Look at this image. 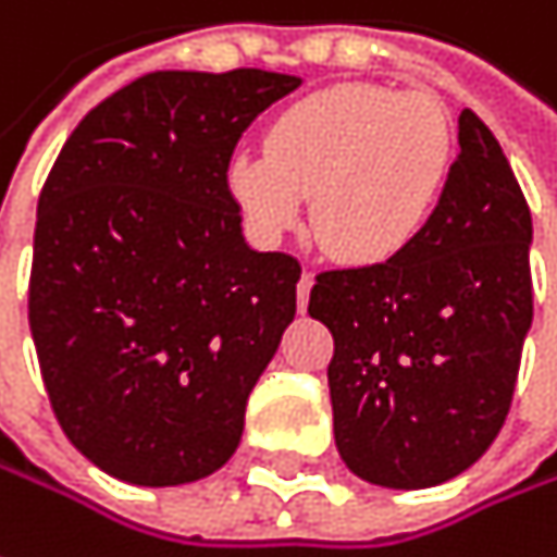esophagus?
Segmentation results:
<instances>
[{"mask_svg": "<svg viewBox=\"0 0 557 557\" xmlns=\"http://www.w3.org/2000/svg\"><path fill=\"white\" fill-rule=\"evenodd\" d=\"M312 283H315L312 271H306V274L299 277V283H296V299H299V312H306V306H309V293H312Z\"/></svg>", "mask_w": 557, "mask_h": 557, "instance_id": "34e87169", "label": "esophagus"}]
</instances>
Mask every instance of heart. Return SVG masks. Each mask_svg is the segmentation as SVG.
<instances>
[{
  "label": "heart",
  "instance_id": "obj_1",
  "mask_svg": "<svg viewBox=\"0 0 557 557\" xmlns=\"http://www.w3.org/2000/svg\"><path fill=\"white\" fill-rule=\"evenodd\" d=\"M456 162L446 104L430 91L344 82L283 108L264 156H235L226 190L264 238L296 226L312 197V235L344 264H380L433 220Z\"/></svg>",
  "mask_w": 557,
  "mask_h": 557
}]
</instances>
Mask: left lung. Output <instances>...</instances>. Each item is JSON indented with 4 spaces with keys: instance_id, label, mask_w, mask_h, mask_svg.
Segmentation results:
<instances>
[{
    "instance_id": "obj_1",
    "label": "left lung",
    "mask_w": 557,
    "mask_h": 557,
    "mask_svg": "<svg viewBox=\"0 0 557 557\" xmlns=\"http://www.w3.org/2000/svg\"><path fill=\"white\" fill-rule=\"evenodd\" d=\"M530 242L510 162L466 108L428 228L388 261L315 277L309 315L334 337V443L354 475L430 487L494 443L532 325Z\"/></svg>"
}]
</instances>
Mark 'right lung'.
<instances>
[{"label": "right lung", "instance_id": "add662e5", "mask_svg": "<svg viewBox=\"0 0 557 557\" xmlns=\"http://www.w3.org/2000/svg\"><path fill=\"white\" fill-rule=\"evenodd\" d=\"M293 88L264 70L146 73L82 117L44 181L30 337L60 428L114 479L197 481L242 440L302 268L245 245L226 169Z\"/></svg>", "mask_w": 557, "mask_h": 557}]
</instances>
